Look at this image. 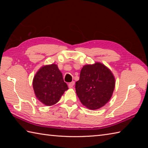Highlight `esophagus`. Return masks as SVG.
<instances>
[{
    "label": "esophagus",
    "mask_w": 148,
    "mask_h": 148,
    "mask_svg": "<svg viewBox=\"0 0 148 148\" xmlns=\"http://www.w3.org/2000/svg\"><path fill=\"white\" fill-rule=\"evenodd\" d=\"M74 83H75L74 81H72L71 83H70L69 84V88H72V87L74 86Z\"/></svg>",
    "instance_id": "esophagus-1"
}]
</instances>
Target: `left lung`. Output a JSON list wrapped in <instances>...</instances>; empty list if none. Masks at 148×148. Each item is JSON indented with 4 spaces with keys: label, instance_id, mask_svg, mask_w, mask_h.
<instances>
[{
    "label": "left lung",
    "instance_id": "1",
    "mask_svg": "<svg viewBox=\"0 0 148 148\" xmlns=\"http://www.w3.org/2000/svg\"><path fill=\"white\" fill-rule=\"evenodd\" d=\"M114 86V77L111 71L104 65L95 63L84 65L82 68L79 80L76 83L75 88L83 105L95 110L108 103Z\"/></svg>",
    "mask_w": 148,
    "mask_h": 148
}]
</instances>
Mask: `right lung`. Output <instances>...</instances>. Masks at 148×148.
<instances>
[{
	"mask_svg": "<svg viewBox=\"0 0 148 148\" xmlns=\"http://www.w3.org/2000/svg\"><path fill=\"white\" fill-rule=\"evenodd\" d=\"M33 88L37 99L46 106L57 103L65 91L68 90L62 74L55 64L39 69L34 77Z\"/></svg>",
	"mask_w": 148,
	"mask_h": 148,
	"instance_id": "1",
	"label": "right lung"
}]
</instances>
